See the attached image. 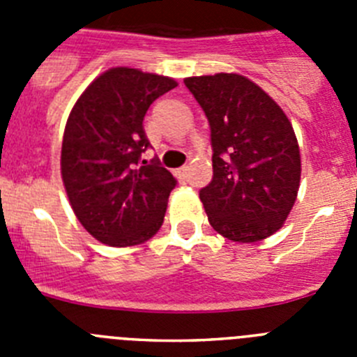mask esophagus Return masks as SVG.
Instances as JSON below:
<instances>
[{
	"label": "esophagus",
	"mask_w": 357,
	"mask_h": 357,
	"mask_svg": "<svg viewBox=\"0 0 357 357\" xmlns=\"http://www.w3.org/2000/svg\"><path fill=\"white\" fill-rule=\"evenodd\" d=\"M188 173H189V166H182V168L176 169L175 175L178 176V178H185V176H188Z\"/></svg>",
	"instance_id": "obj_1"
}]
</instances>
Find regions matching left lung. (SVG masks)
<instances>
[{"mask_svg":"<svg viewBox=\"0 0 357 357\" xmlns=\"http://www.w3.org/2000/svg\"><path fill=\"white\" fill-rule=\"evenodd\" d=\"M206 112L213 181L200 191L207 220L230 241L275 234L301 185V150L291 121L272 96L238 73L184 78Z\"/></svg>","mask_w":357,"mask_h":357,"instance_id":"left-lung-1","label":"left lung"}]
</instances>
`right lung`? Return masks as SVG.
<instances>
[{"mask_svg":"<svg viewBox=\"0 0 357 357\" xmlns=\"http://www.w3.org/2000/svg\"><path fill=\"white\" fill-rule=\"evenodd\" d=\"M169 77L110 68L94 78L69 112L61 173L69 204L87 232L109 247H134L157 234L176 181L150 146L148 107L176 87Z\"/></svg>","mask_w":357,"mask_h":357,"instance_id":"1","label":"right lung"}]
</instances>
